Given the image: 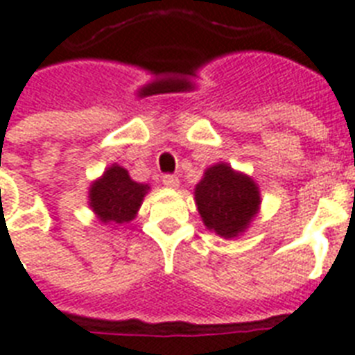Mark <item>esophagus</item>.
Returning a JSON list of instances; mask_svg holds the SVG:
<instances>
[{
	"label": "esophagus",
	"mask_w": 355,
	"mask_h": 355,
	"mask_svg": "<svg viewBox=\"0 0 355 355\" xmlns=\"http://www.w3.org/2000/svg\"><path fill=\"white\" fill-rule=\"evenodd\" d=\"M162 182H164V186H167V188H178V178L175 177V175H164V177H162Z\"/></svg>",
	"instance_id": "1"
}]
</instances>
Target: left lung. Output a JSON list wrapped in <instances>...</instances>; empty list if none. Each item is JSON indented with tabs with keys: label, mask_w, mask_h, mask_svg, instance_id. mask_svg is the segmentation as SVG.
Wrapping results in <instances>:
<instances>
[{
	"label": "left lung",
	"mask_w": 355,
	"mask_h": 355,
	"mask_svg": "<svg viewBox=\"0 0 355 355\" xmlns=\"http://www.w3.org/2000/svg\"><path fill=\"white\" fill-rule=\"evenodd\" d=\"M195 202L206 228L228 239L247 230L261 199L252 178L234 171L228 164H216L197 184Z\"/></svg>",
	"instance_id": "8db88e82"
}]
</instances>
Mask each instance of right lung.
<instances>
[{
	"label": "right lung",
	"instance_id": "add662e5",
	"mask_svg": "<svg viewBox=\"0 0 355 355\" xmlns=\"http://www.w3.org/2000/svg\"><path fill=\"white\" fill-rule=\"evenodd\" d=\"M149 184H139L130 178L127 169L112 164L101 178L90 186V208L99 221L108 225H125L138 214Z\"/></svg>",
	"mask_w": 355,
	"mask_h": 355
}]
</instances>
